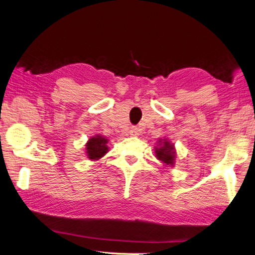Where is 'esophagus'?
<instances>
[{"label":"esophagus","instance_id":"obj_1","mask_svg":"<svg viewBox=\"0 0 255 255\" xmlns=\"http://www.w3.org/2000/svg\"><path fill=\"white\" fill-rule=\"evenodd\" d=\"M129 134H130V135H132V136H136V135L139 134V132H138V129H136V128H132V129L130 130V131H129Z\"/></svg>","mask_w":255,"mask_h":255}]
</instances>
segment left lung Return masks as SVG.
<instances>
[{
    "instance_id": "8db88e82",
    "label": "left lung",
    "mask_w": 255,
    "mask_h": 255,
    "mask_svg": "<svg viewBox=\"0 0 255 255\" xmlns=\"http://www.w3.org/2000/svg\"><path fill=\"white\" fill-rule=\"evenodd\" d=\"M157 146H155V156L166 167H173L177 157L174 144L168 139H159Z\"/></svg>"
}]
</instances>
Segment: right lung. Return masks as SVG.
<instances>
[{
  "instance_id": "add662e5",
  "label": "right lung",
  "mask_w": 255,
  "mask_h": 255,
  "mask_svg": "<svg viewBox=\"0 0 255 255\" xmlns=\"http://www.w3.org/2000/svg\"><path fill=\"white\" fill-rule=\"evenodd\" d=\"M108 142L109 140L106 136H102L99 134L90 136L86 143V145H85L87 157L90 160H98L103 157V156L109 152Z\"/></svg>"
}]
</instances>
